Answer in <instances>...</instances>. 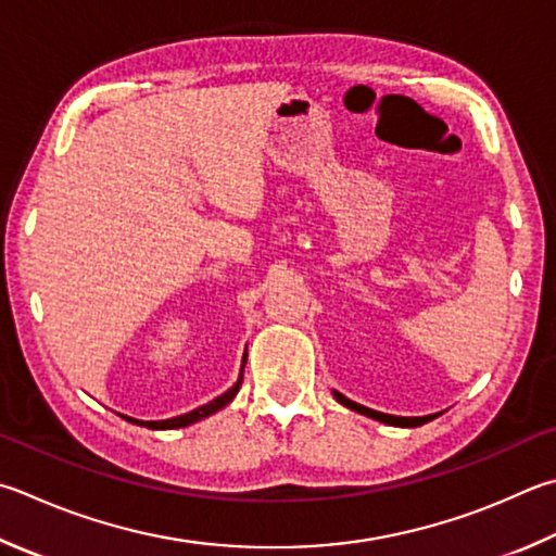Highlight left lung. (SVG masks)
Here are the masks:
<instances>
[{"instance_id":"1","label":"left lung","mask_w":556,"mask_h":556,"mask_svg":"<svg viewBox=\"0 0 556 556\" xmlns=\"http://www.w3.org/2000/svg\"><path fill=\"white\" fill-rule=\"evenodd\" d=\"M332 396H336V401L342 403V406H348L350 410H357V413H362V416L375 418V420H379V422H387V426H396V428H418V426H426L428 420L438 418V413H432V416H416V418L389 416V413H379V410H371V408H367V406H359V403L345 399V396H342V393H338V391H332Z\"/></svg>"}]
</instances>
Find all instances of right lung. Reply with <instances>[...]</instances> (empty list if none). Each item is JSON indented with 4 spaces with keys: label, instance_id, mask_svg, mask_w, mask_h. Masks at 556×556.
<instances>
[{
    "label": "right lung",
    "instance_id": "add662e5",
    "mask_svg": "<svg viewBox=\"0 0 556 556\" xmlns=\"http://www.w3.org/2000/svg\"><path fill=\"white\" fill-rule=\"evenodd\" d=\"M245 362H248V357H243V367H245ZM243 367H240V377H238V381H236L233 387H230L226 393H220V396H216L214 401L204 403V406H199V408H194V410L185 413V416L167 418V420H136V418H130V416H124V418H126L128 422H136V426H146V428H150V430H175V428H187V426H191V422L204 420V418H208V416H214L216 410L226 408L228 403L236 399V393L240 391V383H243Z\"/></svg>",
    "mask_w": 556,
    "mask_h": 556
}]
</instances>
